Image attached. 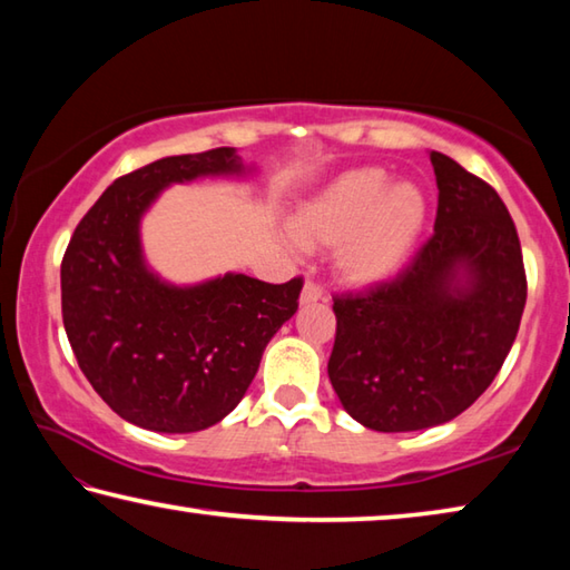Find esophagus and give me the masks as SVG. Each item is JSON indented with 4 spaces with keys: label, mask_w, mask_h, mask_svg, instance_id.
Segmentation results:
<instances>
[{
    "label": "esophagus",
    "mask_w": 570,
    "mask_h": 570,
    "mask_svg": "<svg viewBox=\"0 0 570 570\" xmlns=\"http://www.w3.org/2000/svg\"><path fill=\"white\" fill-rule=\"evenodd\" d=\"M317 301H323V287L313 283V279H307V283L303 285V293H301V305H311Z\"/></svg>",
    "instance_id": "obj_1"
}]
</instances>
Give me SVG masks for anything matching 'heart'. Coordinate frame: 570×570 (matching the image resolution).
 I'll list each match as a JSON object with an SVG mask.
<instances>
[{"instance_id":"1","label":"heart","mask_w":570,"mask_h":570,"mask_svg":"<svg viewBox=\"0 0 570 570\" xmlns=\"http://www.w3.org/2000/svg\"><path fill=\"white\" fill-rule=\"evenodd\" d=\"M428 199L413 183L391 185L381 167L345 173L297 209L291 237L305 249L335 245V273L351 285L391 277L423 233Z\"/></svg>"}]
</instances>
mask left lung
Returning a JSON list of instances; mask_svg holds the SVG:
<instances>
[{"label": "left lung", "instance_id": "left-lung-1", "mask_svg": "<svg viewBox=\"0 0 570 570\" xmlns=\"http://www.w3.org/2000/svg\"><path fill=\"white\" fill-rule=\"evenodd\" d=\"M435 229L387 283L333 297L327 375L357 423L381 433L443 425L501 371L525 307L513 217L495 189L443 153Z\"/></svg>", "mask_w": 570, "mask_h": 570}]
</instances>
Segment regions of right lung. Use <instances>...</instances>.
Masks as SVG:
<instances>
[{"mask_svg": "<svg viewBox=\"0 0 570 570\" xmlns=\"http://www.w3.org/2000/svg\"><path fill=\"white\" fill-rule=\"evenodd\" d=\"M245 175L235 147L163 157L115 179L62 257V321L79 367L127 423L195 433L235 411L303 277L269 285L227 273L177 287L145 265L139 219L173 183Z\"/></svg>", "mask_w": 570, "mask_h": 570, "instance_id": "right-lung-1", "label": "right lung"}]
</instances>
